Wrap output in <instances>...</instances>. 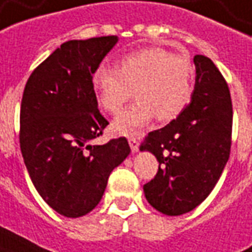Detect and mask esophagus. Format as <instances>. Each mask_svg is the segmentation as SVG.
I'll use <instances>...</instances> for the list:
<instances>
[{
	"label": "esophagus",
	"mask_w": 252,
	"mask_h": 252,
	"mask_svg": "<svg viewBox=\"0 0 252 252\" xmlns=\"http://www.w3.org/2000/svg\"><path fill=\"white\" fill-rule=\"evenodd\" d=\"M128 142H129V146H131L132 153H136L139 150V140H138V138H129Z\"/></svg>",
	"instance_id": "34e87169"
}]
</instances>
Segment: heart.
Instances as JSON below:
<instances>
[{
	"mask_svg": "<svg viewBox=\"0 0 252 252\" xmlns=\"http://www.w3.org/2000/svg\"><path fill=\"white\" fill-rule=\"evenodd\" d=\"M97 102L117 114L132 97L138 100L113 121L119 133L132 135L157 116L161 121L178 117L188 107L194 91L190 61L160 47L143 48L126 55L117 68L99 66L92 74Z\"/></svg>",
	"mask_w": 252,
	"mask_h": 252,
	"instance_id": "1",
	"label": "heart"
}]
</instances>
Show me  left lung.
I'll return each instance as SVG.
<instances>
[{"label": "left lung", "instance_id": "8db88e82", "mask_svg": "<svg viewBox=\"0 0 252 252\" xmlns=\"http://www.w3.org/2000/svg\"><path fill=\"white\" fill-rule=\"evenodd\" d=\"M193 61L196 84L190 103L140 145L158 160L156 176L143 185L145 196L165 215H182L201 204L230 155L233 109L226 80L210 58L196 55Z\"/></svg>", "mask_w": 252, "mask_h": 252}]
</instances>
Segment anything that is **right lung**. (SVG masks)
<instances>
[{"label":"right lung","mask_w":252,"mask_h":252,"mask_svg":"<svg viewBox=\"0 0 252 252\" xmlns=\"http://www.w3.org/2000/svg\"><path fill=\"white\" fill-rule=\"evenodd\" d=\"M117 40L62 44L34 68L23 91L19 142L26 168L44 201L67 218L99 204L110 172L131 152L124 136L94 143L109 121L97 109L92 74Z\"/></svg>","instance_id":"right-lung-1"}]
</instances>
